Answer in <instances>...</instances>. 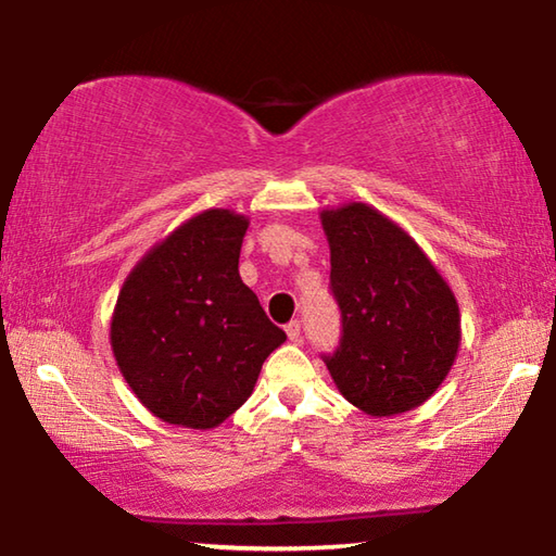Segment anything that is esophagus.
Segmentation results:
<instances>
[{"instance_id": "esophagus-1", "label": "esophagus", "mask_w": 556, "mask_h": 556, "mask_svg": "<svg viewBox=\"0 0 556 556\" xmlns=\"http://www.w3.org/2000/svg\"><path fill=\"white\" fill-rule=\"evenodd\" d=\"M287 337L289 341H302V324H299L296 319L287 324Z\"/></svg>"}]
</instances>
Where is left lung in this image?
Instances as JSON below:
<instances>
[{
    "mask_svg": "<svg viewBox=\"0 0 556 556\" xmlns=\"http://www.w3.org/2000/svg\"><path fill=\"white\" fill-rule=\"evenodd\" d=\"M341 341L326 368L358 410L391 418L433 395L460 349V309L413 237L366 202L321 210Z\"/></svg>",
    "mask_w": 556,
    "mask_h": 556,
    "instance_id": "1",
    "label": "left lung"
}]
</instances>
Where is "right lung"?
<instances>
[{"instance_id":"add662e5","label":"right lung","mask_w":556,"mask_h":556,"mask_svg":"<svg viewBox=\"0 0 556 556\" xmlns=\"http://www.w3.org/2000/svg\"><path fill=\"white\" fill-rule=\"evenodd\" d=\"M247 227L235 210H202L153 244L118 292L113 356L136 399L170 426L217 428L287 341L240 279Z\"/></svg>"}]
</instances>
